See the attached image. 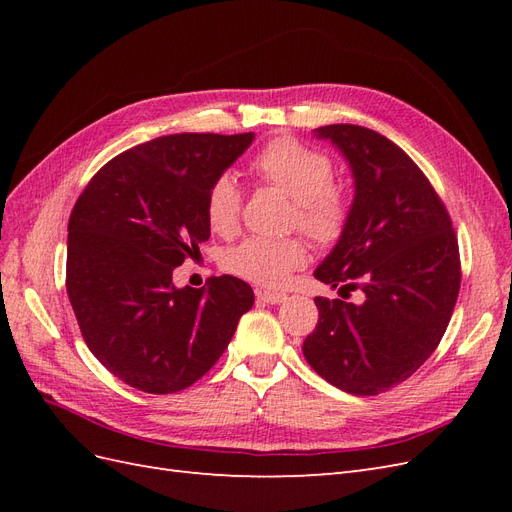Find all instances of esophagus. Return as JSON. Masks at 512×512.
I'll return each mask as SVG.
<instances>
[{
	"label": "esophagus",
	"mask_w": 512,
	"mask_h": 512,
	"mask_svg": "<svg viewBox=\"0 0 512 512\" xmlns=\"http://www.w3.org/2000/svg\"><path fill=\"white\" fill-rule=\"evenodd\" d=\"M256 297L262 303H269V305H280V303H284L288 299L284 292H271V290H256Z\"/></svg>",
	"instance_id": "obj_1"
}]
</instances>
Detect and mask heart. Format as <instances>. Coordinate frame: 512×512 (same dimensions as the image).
I'll return each instance as SVG.
<instances>
[{"label":"heart","mask_w":512,"mask_h":512,"mask_svg":"<svg viewBox=\"0 0 512 512\" xmlns=\"http://www.w3.org/2000/svg\"><path fill=\"white\" fill-rule=\"evenodd\" d=\"M252 173L294 200V222L320 245H333L350 222V198L333 181V162L318 149L294 138H273L250 164ZM243 194L228 173L215 177L205 200L209 228L218 235L237 230ZM226 269L254 284L277 288L288 282L292 271L307 262V250L299 239H247L232 247L224 258Z\"/></svg>","instance_id":"b5f03b06"}]
</instances>
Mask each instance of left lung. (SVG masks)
Returning <instances> with one entry per match:
<instances>
[{"label": "left lung", "instance_id": "left-lung-1", "mask_svg": "<svg viewBox=\"0 0 512 512\" xmlns=\"http://www.w3.org/2000/svg\"><path fill=\"white\" fill-rule=\"evenodd\" d=\"M344 153L354 177L350 222L314 277L363 303L316 297L303 354L352 395L408 380L438 348L457 303L461 262L448 211L429 179L389 138L352 123L314 130Z\"/></svg>", "mask_w": 512, "mask_h": 512}]
</instances>
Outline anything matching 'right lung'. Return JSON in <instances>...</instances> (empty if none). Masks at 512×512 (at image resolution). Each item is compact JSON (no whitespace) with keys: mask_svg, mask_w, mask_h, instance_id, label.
I'll use <instances>...</instances> for the list:
<instances>
[{"mask_svg":"<svg viewBox=\"0 0 512 512\" xmlns=\"http://www.w3.org/2000/svg\"><path fill=\"white\" fill-rule=\"evenodd\" d=\"M254 134H170L106 162L68 222L66 288L87 348L138 391L188 389L220 359L252 309L239 277L177 288L173 271L200 254L215 177Z\"/></svg>","mask_w":512,"mask_h":512,"instance_id":"1","label":"right lung"}]
</instances>
